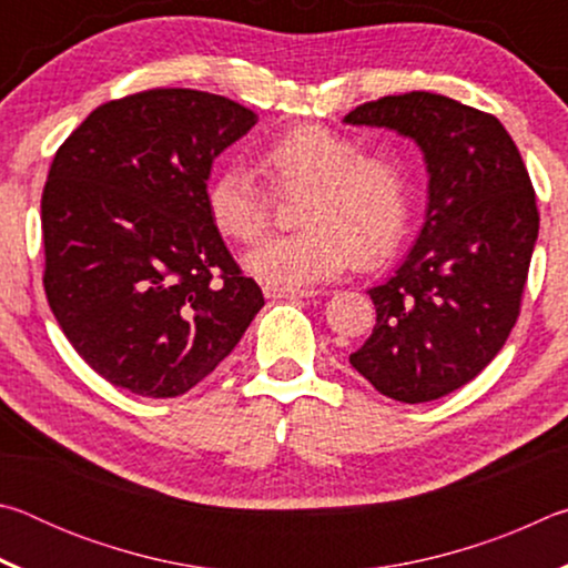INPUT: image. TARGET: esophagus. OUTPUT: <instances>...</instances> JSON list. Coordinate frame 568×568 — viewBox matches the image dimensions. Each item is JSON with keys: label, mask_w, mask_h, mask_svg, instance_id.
<instances>
[{"label": "esophagus", "mask_w": 568, "mask_h": 568, "mask_svg": "<svg viewBox=\"0 0 568 568\" xmlns=\"http://www.w3.org/2000/svg\"><path fill=\"white\" fill-rule=\"evenodd\" d=\"M263 293L267 301H281V297H285V301H295V297H313L315 295L313 291H291V287H273V285H265Z\"/></svg>", "instance_id": "34e87169"}]
</instances>
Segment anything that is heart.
I'll return each instance as SVG.
<instances>
[{
    "label": "heart",
    "mask_w": 568,
    "mask_h": 568,
    "mask_svg": "<svg viewBox=\"0 0 568 568\" xmlns=\"http://www.w3.org/2000/svg\"><path fill=\"white\" fill-rule=\"evenodd\" d=\"M257 165L277 195L303 192L293 235L273 237L245 257V271L273 287H305L373 267L396 253L410 223V182L390 152L361 145L325 124L305 122L257 150ZM207 213L220 235L257 243L273 223V195L245 168L217 172Z\"/></svg>",
    "instance_id": "1"
}]
</instances>
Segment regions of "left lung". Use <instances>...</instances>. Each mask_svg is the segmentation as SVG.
<instances>
[{
  "instance_id": "obj_1",
  "label": "left lung",
  "mask_w": 568,
  "mask_h": 568,
  "mask_svg": "<svg viewBox=\"0 0 568 568\" xmlns=\"http://www.w3.org/2000/svg\"><path fill=\"white\" fill-rule=\"evenodd\" d=\"M343 122L416 140L430 175L426 223L396 275L368 291L376 328L351 365L393 400H436L496 358L521 313L538 237L531 178L494 114L444 94H388Z\"/></svg>"
}]
</instances>
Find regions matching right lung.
<instances>
[{
  "instance_id": "obj_1",
  "label": "right lung",
  "mask_w": 568,
  "mask_h": 568,
  "mask_svg": "<svg viewBox=\"0 0 568 568\" xmlns=\"http://www.w3.org/2000/svg\"><path fill=\"white\" fill-rule=\"evenodd\" d=\"M255 122L220 94L155 88L100 104L57 150L42 192L47 303L112 386L182 396L265 305L207 213L213 160Z\"/></svg>"
}]
</instances>
